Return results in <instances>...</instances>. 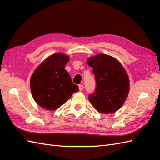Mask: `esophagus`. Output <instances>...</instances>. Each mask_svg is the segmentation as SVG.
Returning <instances> with one entry per match:
<instances>
[{
	"label": "esophagus",
	"instance_id": "obj_1",
	"mask_svg": "<svg viewBox=\"0 0 160 160\" xmlns=\"http://www.w3.org/2000/svg\"><path fill=\"white\" fill-rule=\"evenodd\" d=\"M83 89H84L83 84H80V85H79V90L80 91H82Z\"/></svg>",
	"mask_w": 160,
	"mask_h": 160
}]
</instances>
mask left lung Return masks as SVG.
<instances>
[{"instance_id":"1","label":"left lung","mask_w":160,"mask_h":160,"mask_svg":"<svg viewBox=\"0 0 160 160\" xmlns=\"http://www.w3.org/2000/svg\"><path fill=\"white\" fill-rule=\"evenodd\" d=\"M96 82L94 92L89 95L90 102L102 113H114L120 108L129 91L128 75L114 58L101 53L88 59Z\"/></svg>"}]
</instances>
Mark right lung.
<instances>
[{
    "label": "right lung",
    "mask_w": 160,
    "mask_h": 160,
    "mask_svg": "<svg viewBox=\"0 0 160 160\" xmlns=\"http://www.w3.org/2000/svg\"><path fill=\"white\" fill-rule=\"evenodd\" d=\"M69 58L62 53H54L40 64L30 80L32 96L39 106L56 110L79 91L73 83L64 67Z\"/></svg>",
    "instance_id": "add662e5"
}]
</instances>
